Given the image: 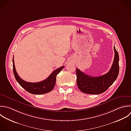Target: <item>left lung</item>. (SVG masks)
Wrapping results in <instances>:
<instances>
[{
	"mask_svg": "<svg viewBox=\"0 0 131 131\" xmlns=\"http://www.w3.org/2000/svg\"><path fill=\"white\" fill-rule=\"evenodd\" d=\"M114 50L115 57L113 64L109 72L104 75L97 77H91L77 68V85L82 92L90 94L103 93L116 80L119 70V55L115 46Z\"/></svg>",
	"mask_w": 131,
	"mask_h": 131,
	"instance_id": "left-lung-1",
	"label": "left lung"
}]
</instances>
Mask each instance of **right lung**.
Listing matches in <instances>:
<instances>
[{"mask_svg": "<svg viewBox=\"0 0 131 131\" xmlns=\"http://www.w3.org/2000/svg\"><path fill=\"white\" fill-rule=\"evenodd\" d=\"M13 68L15 78L19 85L28 92L33 94H43L50 92L54 88L57 74L63 69L64 66L56 69L45 80L37 83H29L21 79L16 72L14 57L13 58Z\"/></svg>", "mask_w": 131, "mask_h": 131, "instance_id": "add662e5", "label": "right lung"}]
</instances>
